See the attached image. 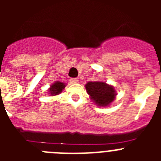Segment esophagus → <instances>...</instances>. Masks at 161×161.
Returning <instances> with one entry per match:
<instances>
[{"mask_svg": "<svg viewBox=\"0 0 161 161\" xmlns=\"http://www.w3.org/2000/svg\"><path fill=\"white\" fill-rule=\"evenodd\" d=\"M69 81H70L71 84H76V83H78L79 80H78L77 78H71V79L69 80Z\"/></svg>", "mask_w": 161, "mask_h": 161, "instance_id": "obj_1", "label": "esophagus"}]
</instances>
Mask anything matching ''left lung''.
Listing matches in <instances>:
<instances>
[{
    "instance_id": "left-lung-1",
    "label": "left lung",
    "mask_w": 161,
    "mask_h": 161,
    "mask_svg": "<svg viewBox=\"0 0 161 161\" xmlns=\"http://www.w3.org/2000/svg\"><path fill=\"white\" fill-rule=\"evenodd\" d=\"M85 88L91 98L98 106H108L114 99V89L105 82H88Z\"/></svg>"
}]
</instances>
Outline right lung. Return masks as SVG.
<instances>
[{"label": "right lung", "instance_id": "add662e5", "mask_svg": "<svg viewBox=\"0 0 161 161\" xmlns=\"http://www.w3.org/2000/svg\"><path fill=\"white\" fill-rule=\"evenodd\" d=\"M65 88V85L64 83L57 81L52 85V87L50 89V93L52 95H57L62 92L64 89Z\"/></svg>", "mask_w": 161, "mask_h": 161}]
</instances>
